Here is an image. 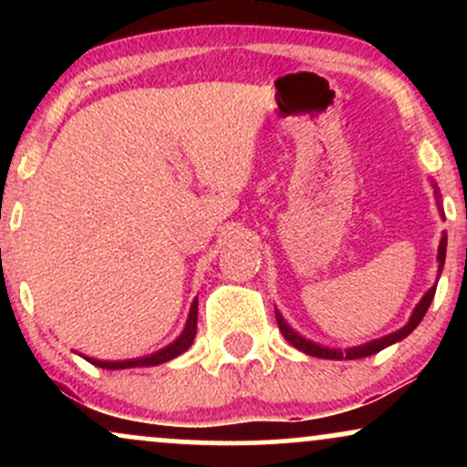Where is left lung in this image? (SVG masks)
Here are the masks:
<instances>
[{
	"instance_id": "1",
	"label": "left lung",
	"mask_w": 467,
	"mask_h": 467,
	"mask_svg": "<svg viewBox=\"0 0 467 467\" xmlns=\"http://www.w3.org/2000/svg\"><path fill=\"white\" fill-rule=\"evenodd\" d=\"M443 261H446V237L441 239V244H439V275H441V267H443ZM435 287L428 289L426 294H423V298L420 301V305L415 307V312H412L409 325L401 327L400 331H395V334L390 336H384L379 337V340H373L368 342V345H362V347H353V349H347V351H336V349H325V347H318L314 345V342L305 340L296 334V331L289 329V325L283 320V316L276 312V323H278V329H281V334L285 340L289 342L292 347H296V349H301L303 353H309V356H316V358H329V360H356V358H367V356H373V353L382 351L384 347L393 345V342L401 340V337H406L410 334L412 329H415L417 325L421 323V318L426 316L428 307H431L432 298H435Z\"/></svg>"
}]
</instances>
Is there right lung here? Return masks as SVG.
Returning <instances> with one entry per match:
<instances>
[{"instance_id":"right-lung-1","label":"right lung","mask_w":467,"mask_h":467,"mask_svg":"<svg viewBox=\"0 0 467 467\" xmlns=\"http://www.w3.org/2000/svg\"><path fill=\"white\" fill-rule=\"evenodd\" d=\"M195 334H197V301L192 303L191 307V314H189V323H186V329L184 334H182L178 340L173 342V345H169L166 349L153 353V356H147V358H138V360H125V362H103V360H92V358H88L89 362L96 364V367L100 368H131V367H155V364H162V362H169L173 360V358H178L180 353H184L189 347L192 345V340H195Z\"/></svg>"}]
</instances>
